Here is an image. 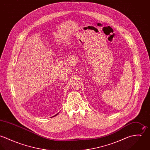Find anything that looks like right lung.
I'll use <instances>...</instances> for the list:
<instances>
[{"mask_svg": "<svg viewBox=\"0 0 150 150\" xmlns=\"http://www.w3.org/2000/svg\"><path fill=\"white\" fill-rule=\"evenodd\" d=\"M58 113H59V112H58ZM58 114H56V115H54V116H53V117H55V116H56V115H58Z\"/></svg>", "mask_w": 150, "mask_h": 150, "instance_id": "add662e5", "label": "right lung"}]
</instances>
